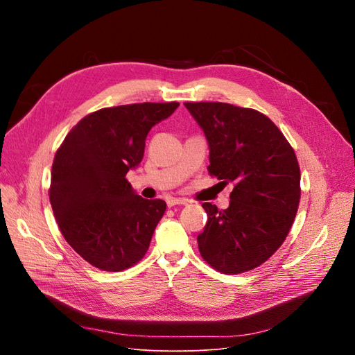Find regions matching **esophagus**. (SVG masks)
Listing matches in <instances>:
<instances>
[{
  "label": "esophagus",
  "mask_w": 355,
  "mask_h": 355,
  "mask_svg": "<svg viewBox=\"0 0 355 355\" xmlns=\"http://www.w3.org/2000/svg\"><path fill=\"white\" fill-rule=\"evenodd\" d=\"M189 201L185 198H168L167 200V206L173 207V206H187Z\"/></svg>",
  "instance_id": "34e87169"
}]
</instances>
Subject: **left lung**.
I'll return each instance as SVG.
<instances>
[{
  "label": "left lung",
  "mask_w": 355,
  "mask_h": 355,
  "mask_svg": "<svg viewBox=\"0 0 355 355\" xmlns=\"http://www.w3.org/2000/svg\"><path fill=\"white\" fill-rule=\"evenodd\" d=\"M209 144V171L234 184L228 209L204 202L197 237L202 259L222 274L259 266L278 250L295 220L300 170L293 148L266 115L220 102H187Z\"/></svg>",
  "instance_id": "1"
}]
</instances>
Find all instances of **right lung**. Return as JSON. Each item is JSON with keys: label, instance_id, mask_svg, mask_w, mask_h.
Instances as JSON below:
<instances>
[{"label": "right lung", "instance_id": "right-lung-1", "mask_svg": "<svg viewBox=\"0 0 355 355\" xmlns=\"http://www.w3.org/2000/svg\"><path fill=\"white\" fill-rule=\"evenodd\" d=\"M178 106L146 102L99 110L84 116L58 149L53 213L68 244L99 270H125L148 250L166 201L137 196L125 175L141 164L149 130Z\"/></svg>", "mask_w": 355, "mask_h": 355}]
</instances>
